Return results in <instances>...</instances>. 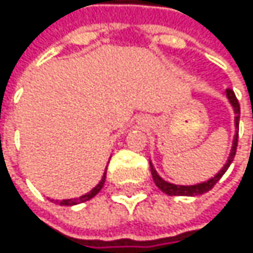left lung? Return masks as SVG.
I'll use <instances>...</instances> for the list:
<instances>
[{
  "label": "left lung",
  "mask_w": 253,
  "mask_h": 253,
  "mask_svg": "<svg viewBox=\"0 0 253 253\" xmlns=\"http://www.w3.org/2000/svg\"><path fill=\"white\" fill-rule=\"evenodd\" d=\"M226 97L231 103V106L234 108V112H235V136H234V142H232V149H231V155L228 158V162L225 164V167H223L214 177L208 179L207 182H202V183H196V185H174V183H170L167 180H164L155 170V167L150 162V171H152V176H153V180L156 183V187L164 191L165 194L169 196H199V194H203L210 191L215 183L220 180V177L225 174V171L228 170V167L231 165V162L234 161V156H235V152H237V142H238V121H240V103L234 94L232 89H226Z\"/></svg>",
  "instance_id": "obj_1"
}]
</instances>
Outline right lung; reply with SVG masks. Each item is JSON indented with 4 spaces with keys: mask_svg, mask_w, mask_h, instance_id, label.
Returning <instances> with one entry per match:
<instances>
[{
    "mask_svg": "<svg viewBox=\"0 0 253 253\" xmlns=\"http://www.w3.org/2000/svg\"><path fill=\"white\" fill-rule=\"evenodd\" d=\"M108 169V167H106ZM104 180H106V171H104V174H103V177H101V180L97 183V185L89 191V193H86V194H83V196H80V197H77V199H66V200H60L59 202V205H63V207H73V205H77V203H83V202H86V200H91L101 188H103V185H104ZM57 202V200H56Z\"/></svg>",
    "mask_w": 253,
    "mask_h": 253,
    "instance_id": "obj_1",
    "label": "right lung"
}]
</instances>
